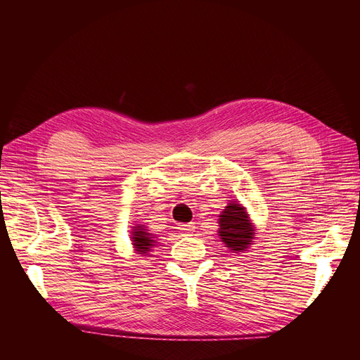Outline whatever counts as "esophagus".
Listing matches in <instances>:
<instances>
[{"instance_id":"1","label":"esophagus","mask_w":360,"mask_h":360,"mask_svg":"<svg viewBox=\"0 0 360 360\" xmlns=\"http://www.w3.org/2000/svg\"><path fill=\"white\" fill-rule=\"evenodd\" d=\"M179 232L181 233H184V235H190V233H193V231H195V226H193V223H188V224H179Z\"/></svg>"}]
</instances>
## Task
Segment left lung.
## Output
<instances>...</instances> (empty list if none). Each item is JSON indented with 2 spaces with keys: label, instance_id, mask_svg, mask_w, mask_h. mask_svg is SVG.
Here are the masks:
<instances>
[{
  "label": "left lung",
  "instance_id": "left-lung-1",
  "mask_svg": "<svg viewBox=\"0 0 360 360\" xmlns=\"http://www.w3.org/2000/svg\"><path fill=\"white\" fill-rule=\"evenodd\" d=\"M219 231L218 235L226 248L233 250L235 254L244 252L255 238V229L250 223L246 209L240 202L232 201L219 213Z\"/></svg>",
  "mask_w": 360,
  "mask_h": 360
}]
</instances>
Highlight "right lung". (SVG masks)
<instances>
[{
    "mask_svg": "<svg viewBox=\"0 0 360 360\" xmlns=\"http://www.w3.org/2000/svg\"><path fill=\"white\" fill-rule=\"evenodd\" d=\"M131 241H133L134 250L137 254H142V255H147L151 250V248H155L156 244L155 235H151L147 231V227H143V224H137L133 227Z\"/></svg>",
    "mask_w": 360,
    "mask_h": 360,
    "instance_id": "right-lung-1",
    "label": "right lung"
}]
</instances>
